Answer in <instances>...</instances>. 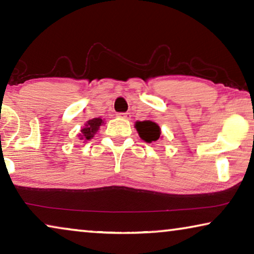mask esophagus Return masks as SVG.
<instances>
[{
	"label": "esophagus",
	"mask_w": 254,
	"mask_h": 254,
	"mask_svg": "<svg viewBox=\"0 0 254 254\" xmlns=\"http://www.w3.org/2000/svg\"><path fill=\"white\" fill-rule=\"evenodd\" d=\"M117 116L122 117V119H126V120L131 119V114L130 113H119V114H117Z\"/></svg>",
	"instance_id": "esophagus-1"
}]
</instances>
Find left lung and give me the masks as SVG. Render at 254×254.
I'll return each instance as SVG.
<instances>
[{
    "label": "left lung",
    "mask_w": 254,
    "mask_h": 254,
    "mask_svg": "<svg viewBox=\"0 0 254 254\" xmlns=\"http://www.w3.org/2000/svg\"><path fill=\"white\" fill-rule=\"evenodd\" d=\"M135 128H137L139 137L146 142L156 141L161 134V130H160L158 124L152 122V121L135 122Z\"/></svg>",
    "instance_id": "obj_1"
}]
</instances>
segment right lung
<instances>
[{
	"instance_id": "obj_1",
	"label": "right lung",
	"mask_w": 254,
	"mask_h": 254,
	"mask_svg": "<svg viewBox=\"0 0 254 254\" xmlns=\"http://www.w3.org/2000/svg\"><path fill=\"white\" fill-rule=\"evenodd\" d=\"M101 124H103V121L100 119H92L88 121V122L85 124V127L81 128V134H79V139L80 140H90L93 137H94V134L98 132L99 127H101Z\"/></svg>"
}]
</instances>
